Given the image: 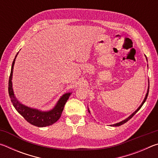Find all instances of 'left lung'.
Wrapping results in <instances>:
<instances>
[{"instance_id": "8db88e82", "label": "left lung", "mask_w": 158, "mask_h": 158, "mask_svg": "<svg viewBox=\"0 0 158 158\" xmlns=\"http://www.w3.org/2000/svg\"><path fill=\"white\" fill-rule=\"evenodd\" d=\"M148 90H149V86H148V91H147V93H146V97H145V98H144V100H143V102L141 103V105L139 106V108L137 109V110H136L135 112H134L133 114H132L130 115V116L128 117V118H127L126 119H125V120H123V121H122L121 122H119V123H116V124H114V125H111V126H115V127H116V126H120V125H123V124H124V123H125L126 122H127L128 121H129V120L130 119V118H132L133 117V116H135V114L137 113V112L139 110V109H141V106H142V105H143V103L145 102H146V99H147V97H148ZM89 112L90 113V111L89 110Z\"/></svg>"}]
</instances>
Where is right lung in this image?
Listing matches in <instances>:
<instances>
[{"instance_id":"1","label":"right lung","mask_w":158,"mask_h":158,"mask_svg":"<svg viewBox=\"0 0 158 158\" xmlns=\"http://www.w3.org/2000/svg\"><path fill=\"white\" fill-rule=\"evenodd\" d=\"M17 54L16 55L15 59L13 60L8 84L9 95L10 99H11V102L13 106H15L16 110L24 118L26 121H27L29 123L35 126L46 127L55 123L60 118L61 114H62L64 109V106H65L66 102L68 100L71 93H68L64 94L59 99L56 105L53 107V109L48 111H42L40 110H38V109H32L31 107H28L27 106L22 105L16 98L12 89V79L13 69H14L15 59L17 58Z\"/></svg>"}]
</instances>
